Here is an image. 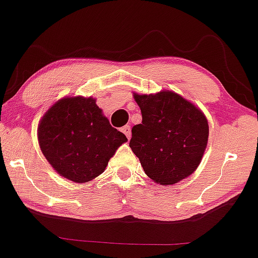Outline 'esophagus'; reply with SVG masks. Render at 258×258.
Instances as JSON below:
<instances>
[{
	"label": "esophagus",
	"instance_id": "esophagus-1",
	"mask_svg": "<svg viewBox=\"0 0 258 258\" xmlns=\"http://www.w3.org/2000/svg\"><path fill=\"white\" fill-rule=\"evenodd\" d=\"M121 131H122L123 133H125V136L127 138H131V127H130L128 125H126V126H123L122 128H121Z\"/></svg>",
	"mask_w": 258,
	"mask_h": 258
}]
</instances>
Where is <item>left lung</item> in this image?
I'll return each mask as SVG.
<instances>
[{"label": "left lung", "mask_w": 258, "mask_h": 258, "mask_svg": "<svg viewBox=\"0 0 258 258\" xmlns=\"http://www.w3.org/2000/svg\"><path fill=\"white\" fill-rule=\"evenodd\" d=\"M142 122L132 127L130 148L145 174L172 185L196 170L207 148L209 126L204 114L170 91L135 95Z\"/></svg>", "instance_id": "8db88e82"}]
</instances>
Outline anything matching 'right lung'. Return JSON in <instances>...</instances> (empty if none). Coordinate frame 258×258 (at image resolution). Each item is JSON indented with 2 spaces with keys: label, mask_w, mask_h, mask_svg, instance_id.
<instances>
[{
  "label": "right lung",
  "mask_w": 258,
  "mask_h": 258,
  "mask_svg": "<svg viewBox=\"0 0 258 258\" xmlns=\"http://www.w3.org/2000/svg\"><path fill=\"white\" fill-rule=\"evenodd\" d=\"M42 153L58 174L86 182L102 174L127 141L102 115L94 98H63L46 111L38 127Z\"/></svg>",
  "instance_id": "right-lung-1"
}]
</instances>
